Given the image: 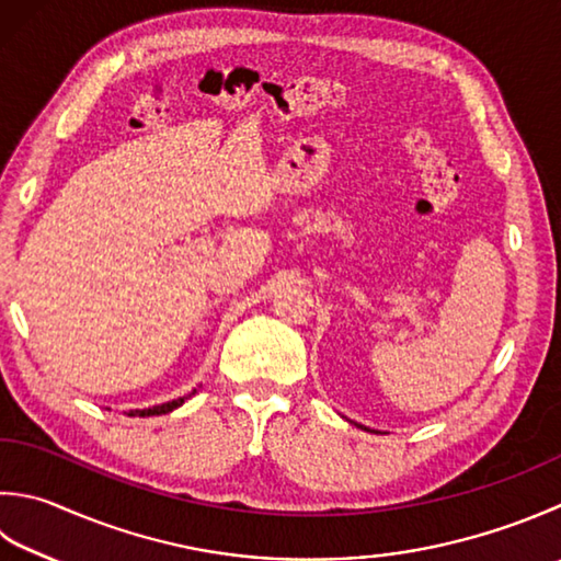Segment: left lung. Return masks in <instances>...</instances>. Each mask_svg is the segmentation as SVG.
<instances>
[{"instance_id": "left-lung-1", "label": "left lung", "mask_w": 561, "mask_h": 561, "mask_svg": "<svg viewBox=\"0 0 561 561\" xmlns=\"http://www.w3.org/2000/svg\"><path fill=\"white\" fill-rule=\"evenodd\" d=\"M358 427H364V425H358ZM364 430H366V432H376V430H368V427H364Z\"/></svg>"}]
</instances>
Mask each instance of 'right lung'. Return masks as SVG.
Listing matches in <instances>:
<instances>
[{
	"mask_svg": "<svg viewBox=\"0 0 561 561\" xmlns=\"http://www.w3.org/2000/svg\"><path fill=\"white\" fill-rule=\"evenodd\" d=\"M197 393V388L193 390V393H187L183 398H175V400H168V403H161V405H153V408H144V410H129L126 415L129 417H151V415H165V412H173L175 408H181L185 400H190Z\"/></svg>",
	"mask_w": 561,
	"mask_h": 561,
	"instance_id": "obj_1",
	"label": "right lung"
}]
</instances>
